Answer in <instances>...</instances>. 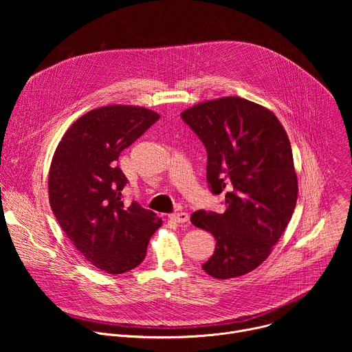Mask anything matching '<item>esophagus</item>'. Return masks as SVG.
<instances>
[{
  "label": "esophagus",
  "mask_w": 352,
  "mask_h": 352,
  "mask_svg": "<svg viewBox=\"0 0 352 352\" xmlns=\"http://www.w3.org/2000/svg\"><path fill=\"white\" fill-rule=\"evenodd\" d=\"M170 219H171L173 221H175V223H181V224H184V223H188V220H189V214H188V213H185V212L174 213V214H171V216H170Z\"/></svg>",
  "instance_id": "1"
}]
</instances>
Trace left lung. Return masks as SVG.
<instances>
[{"label":"left lung","mask_w":352,"mask_h":352,"mask_svg":"<svg viewBox=\"0 0 352 352\" xmlns=\"http://www.w3.org/2000/svg\"><path fill=\"white\" fill-rule=\"evenodd\" d=\"M181 118L206 147L212 193H226L224 213L190 216L216 239L202 269L220 280L243 276L267 259L295 209L289 139L270 110L235 96L196 104Z\"/></svg>","instance_id":"1"}]
</instances>
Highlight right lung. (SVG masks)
<instances>
[{
	"instance_id": "obj_1",
	"label": "right lung",
	"mask_w": 352,
	"mask_h": 352,
	"mask_svg": "<svg viewBox=\"0 0 352 352\" xmlns=\"http://www.w3.org/2000/svg\"><path fill=\"white\" fill-rule=\"evenodd\" d=\"M160 116L135 106L94 109L63 136L48 173L50 206L87 262L110 274L139 266L163 224L138 202L126 205V177L117 162Z\"/></svg>"
}]
</instances>
